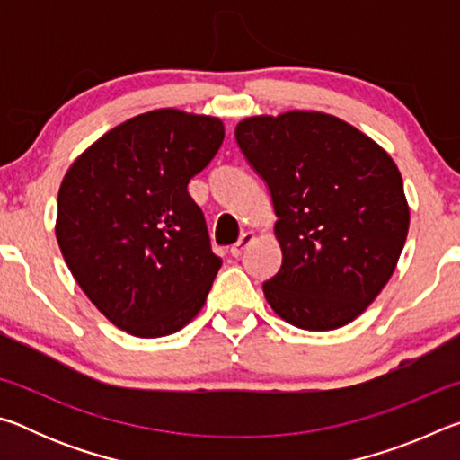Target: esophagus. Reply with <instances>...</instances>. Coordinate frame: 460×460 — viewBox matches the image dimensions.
<instances>
[{"mask_svg":"<svg viewBox=\"0 0 460 460\" xmlns=\"http://www.w3.org/2000/svg\"><path fill=\"white\" fill-rule=\"evenodd\" d=\"M253 239H255V233H253V231H247V233H243V235H241V237H239V241H237V243L231 247V255H233V258H239V255L245 252V249H247V245H249V243H252V241H253Z\"/></svg>","mask_w":460,"mask_h":460,"instance_id":"34e87169","label":"esophagus"}]
</instances>
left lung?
Instances as JSON below:
<instances>
[{"label":"left lung","instance_id":"left-lung-1","mask_svg":"<svg viewBox=\"0 0 460 460\" xmlns=\"http://www.w3.org/2000/svg\"><path fill=\"white\" fill-rule=\"evenodd\" d=\"M235 139L278 217L282 268L263 282L270 306L306 331L355 321L406 243L410 208L395 162L357 128L318 111L247 118Z\"/></svg>","mask_w":460,"mask_h":460}]
</instances>
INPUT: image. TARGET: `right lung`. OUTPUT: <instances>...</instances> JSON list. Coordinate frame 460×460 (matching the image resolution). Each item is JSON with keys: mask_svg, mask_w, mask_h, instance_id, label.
I'll use <instances>...</instances> for the list:
<instances>
[{"mask_svg": "<svg viewBox=\"0 0 460 460\" xmlns=\"http://www.w3.org/2000/svg\"><path fill=\"white\" fill-rule=\"evenodd\" d=\"M223 137L221 119L155 109L107 131L62 178V258L99 313L134 337L181 331L205 305L223 261L186 186Z\"/></svg>", "mask_w": 460, "mask_h": 460, "instance_id": "obj_1", "label": "right lung"}]
</instances>
